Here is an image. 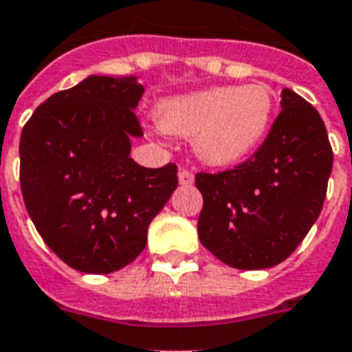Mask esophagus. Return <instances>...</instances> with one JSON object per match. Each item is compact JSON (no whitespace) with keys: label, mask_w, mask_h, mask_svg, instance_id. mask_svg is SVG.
Returning <instances> with one entry per match:
<instances>
[{"label":"esophagus","mask_w":352,"mask_h":352,"mask_svg":"<svg viewBox=\"0 0 352 352\" xmlns=\"http://www.w3.org/2000/svg\"><path fill=\"white\" fill-rule=\"evenodd\" d=\"M178 179L182 186H192V184H195V174H192L191 170H187V168H179Z\"/></svg>","instance_id":"esophagus-1"}]
</instances>
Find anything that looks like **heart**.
<instances>
[{"label": "heart", "instance_id": "heart-1", "mask_svg": "<svg viewBox=\"0 0 352 352\" xmlns=\"http://www.w3.org/2000/svg\"><path fill=\"white\" fill-rule=\"evenodd\" d=\"M274 98L265 85L211 87L165 98L157 120L166 131L192 137L195 154L213 166H230L254 152L269 133Z\"/></svg>", "mask_w": 352, "mask_h": 352}]
</instances>
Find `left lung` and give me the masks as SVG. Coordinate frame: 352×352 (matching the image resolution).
Wrapping results in <instances>:
<instances>
[{
    "mask_svg": "<svg viewBox=\"0 0 352 352\" xmlns=\"http://www.w3.org/2000/svg\"><path fill=\"white\" fill-rule=\"evenodd\" d=\"M278 118L252 157L232 170L197 174L204 206L198 237L234 269H269L300 245L323 210L332 148L321 116L284 89Z\"/></svg>",
    "mask_w": 352,
    "mask_h": 352,
    "instance_id": "obj_1",
    "label": "left lung"
}]
</instances>
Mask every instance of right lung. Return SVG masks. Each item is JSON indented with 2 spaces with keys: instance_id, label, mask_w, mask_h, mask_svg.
Here are the masks:
<instances>
[{
  "instance_id": "obj_1",
  "label": "right lung",
  "mask_w": 352,
  "mask_h": 352,
  "mask_svg": "<svg viewBox=\"0 0 352 352\" xmlns=\"http://www.w3.org/2000/svg\"><path fill=\"white\" fill-rule=\"evenodd\" d=\"M137 76L92 74L36 107L20 137V184L47 247L76 271L109 274L146 247L148 226L178 187L173 163L131 157L142 129Z\"/></svg>"
}]
</instances>
